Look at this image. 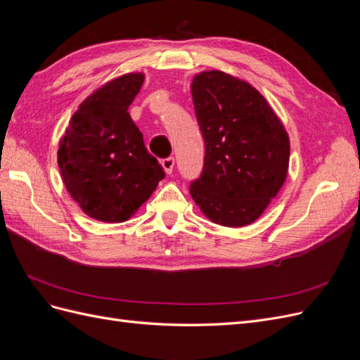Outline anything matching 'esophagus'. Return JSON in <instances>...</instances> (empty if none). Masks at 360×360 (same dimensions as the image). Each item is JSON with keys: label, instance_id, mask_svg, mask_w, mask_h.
I'll list each match as a JSON object with an SVG mask.
<instances>
[{"label": "esophagus", "instance_id": "obj_1", "mask_svg": "<svg viewBox=\"0 0 360 360\" xmlns=\"http://www.w3.org/2000/svg\"><path fill=\"white\" fill-rule=\"evenodd\" d=\"M162 167L163 169H165L167 174H171L172 172V168H174V158H167L162 160Z\"/></svg>", "mask_w": 360, "mask_h": 360}]
</instances>
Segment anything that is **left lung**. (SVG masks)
<instances>
[{
  "label": "left lung",
  "mask_w": 360,
  "mask_h": 360,
  "mask_svg": "<svg viewBox=\"0 0 360 360\" xmlns=\"http://www.w3.org/2000/svg\"><path fill=\"white\" fill-rule=\"evenodd\" d=\"M192 101L205 143L202 174L191 195L224 226L255 222L285 183L290 138L266 97L221 70L193 76Z\"/></svg>",
  "instance_id": "1"
}]
</instances>
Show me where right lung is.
<instances>
[{
  "label": "right lung",
  "mask_w": 360,
  "mask_h": 360,
  "mask_svg": "<svg viewBox=\"0 0 360 360\" xmlns=\"http://www.w3.org/2000/svg\"><path fill=\"white\" fill-rule=\"evenodd\" d=\"M143 82L138 72L103 84L78 106L60 139L63 183L91 219H130L165 177L127 112Z\"/></svg>",
  "instance_id": "add662e5"
}]
</instances>
